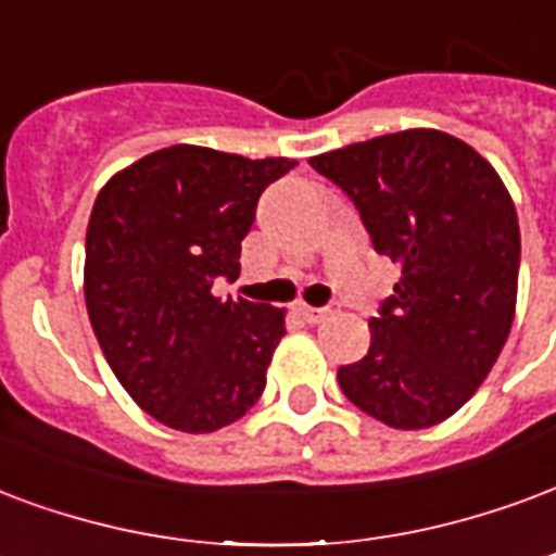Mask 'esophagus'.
Here are the masks:
<instances>
[{
    "mask_svg": "<svg viewBox=\"0 0 556 556\" xmlns=\"http://www.w3.org/2000/svg\"><path fill=\"white\" fill-rule=\"evenodd\" d=\"M294 312H298V318H303L306 324H318V320H324L327 315H330V306L327 309H315V306H309V303H298L294 306Z\"/></svg>",
    "mask_w": 556,
    "mask_h": 556,
    "instance_id": "1",
    "label": "esophagus"
}]
</instances>
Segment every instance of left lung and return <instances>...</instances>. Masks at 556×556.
Wrapping results in <instances>:
<instances>
[{
	"label": "left lung",
	"instance_id": "obj_1",
	"mask_svg": "<svg viewBox=\"0 0 556 556\" xmlns=\"http://www.w3.org/2000/svg\"><path fill=\"white\" fill-rule=\"evenodd\" d=\"M359 208L377 253L401 262L394 298L368 320L371 348L341 365L362 413L425 430L486 380L519 294L516 205L492 164L439 129H406L312 155Z\"/></svg>",
	"mask_w": 556,
	"mask_h": 556
}]
</instances>
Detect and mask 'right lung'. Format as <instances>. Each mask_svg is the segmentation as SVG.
I'll return each instance as SVG.
<instances>
[{
    "mask_svg": "<svg viewBox=\"0 0 556 556\" xmlns=\"http://www.w3.org/2000/svg\"><path fill=\"white\" fill-rule=\"evenodd\" d=\"M294 159L194 143L143 155L102 185L85 238V303L135 404L182 433H215L256 404L286 309L220 300L267 185Z\"/></svg>",
    "mask_w": 556,
    "mask_h": 556,
    "instance_id": "1",
    "label": "right lung"
}]
</instances>
